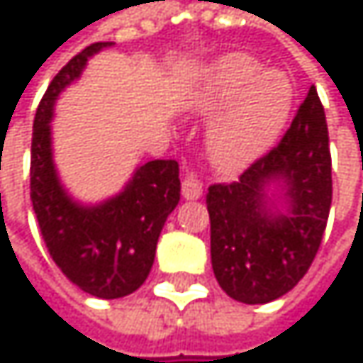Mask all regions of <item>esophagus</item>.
Returning <instances> with one entry per match:
<instances>
[{"instance_id": "esophagus-1", "label": "esophagus", "mask_w": 363, "mask_h": 363, "mask_svg": "<svg viewBox=\"0 0 363 363\" xmlns=\"http://www.w3.org/2000/svg\"><path fill=\"white\" fill-rule=\"evenodd\" d=\"M203 193V184L197 179H184L182 181V197L184 199H199Z\"/></svg>"}]
</instances>
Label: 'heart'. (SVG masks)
<instances>
[{"mask_svg": "<svg viewBox=\"0 0 363 363\" xmlns=\"http://www.w3.org/2000/svg\"><path fill=\"white\" fill-rule=\"evenodd\" d=\"M294 105L292 79L264 69L246 52H229L212 60L186 94V107L212 115L206 130L210 162L235 172L262 157L284 132Z\"/></svg>", "mask_w": 363, "mask_h": 363, "instance_id": "obj_1", "label": "heart"}]
</instances>
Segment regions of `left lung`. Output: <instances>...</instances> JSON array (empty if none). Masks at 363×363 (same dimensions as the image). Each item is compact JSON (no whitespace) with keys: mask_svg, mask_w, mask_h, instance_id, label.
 I'll return each instance as SVG.
<instances>
[{"mask_svg":"<svg viewBox=\"0 0 363 363\" xmlns=\"http://www.w3.org/2000/svg\"><path fill=\"white\" fill-rule=\"evenodd\" d=\"M206 203L212 269L231 298L271 303L303 279L322 244L332 203L326 113L315 88L279 145L240 181L212 184Z\"/></svg>","mask_w":363,"mask_h":363,"instance_id":"8db88e82","label":"left lung"}]
</instances>
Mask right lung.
Returning <instances> with one entry per match:
<instances>
[{
    "mask_svg": "<svg viewBox=\"0 0 363 363\" xmlns=\"http://www.w3.org/2000/svg\"><path fill=\"white\" fill-rule=\"evenodd\" d=\"M111 45H88L56 73L37 107L31 140V201L41 238L69 281L96 298H121L145 284L160 233L181 199L174 160L138 166L117 195L99 203L77 201L60 182L52 149L54 105L82 77L88 58Z\"/></svg>",
    "mask_w": 363,
    "mask_h": 363,
    "instance_id": "obj_1",
    "label": "right lung"
}]
</instances>
